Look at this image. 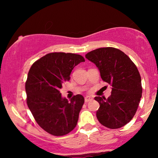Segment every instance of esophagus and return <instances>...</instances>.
<instances>
[{"label":"esophagus","instance_id":"34e87169","mask_svg":"<svg viewBox=\"0 0 158 158\" xmlns=\"http://www.w3.org/2000/svg\"><path fill=\"white\" fill-rule=\"evenodd\" d=\"M92 100H93V98H91V97H90V96H87V97H85V103L89 102V101H91Z\"/></svg>","mask_w":158,"mask_h":158}]
</instances>
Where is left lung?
Segmentation results:
<instances>
[{
	"mask_svg": "<svg viewBox=\"0 0 158 158\" xmlns=\"http://www.w3.org/2000/svg\"><path fill=\"white\" fill-rule=\"evenodd\" d=\"M85 57L97 66L103 81L112 86L107 99L94 98L100 104L96 111L98 122L109 129L124 127L132 119L142 97L139 70L126 54L114 47L94 49Z\"/></svg>",
	"mask_w": 158,
	"mask_h": 158,
	"instance_id": "left-lung-1",
	"label": "left lung"
}]
</instances>
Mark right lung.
Masks as SVG:
<instances>
[{"mask_svg":"<svg viewBox=\"0 0 158 158\" xmlns=\"http://www.w3.org/2000/svg\"><path fill=\"white\" fill-rule=\"evenodd\" d=\"M81 62L85 59L77 54L52 52L36 60L28 73L27 106L39 126L52 135H65L76 127L83 96L77 94L68 101L60 90Z\"/></svg>","mask_w":158,"mask_h":158,"instance_id":"right-lung-1","label":"right lung"}]
</instances>
